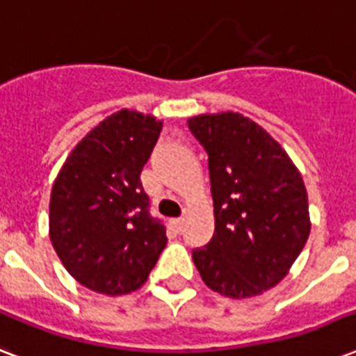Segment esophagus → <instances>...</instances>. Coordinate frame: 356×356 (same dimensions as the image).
<instances>
[{
    "instance_id": "34e87169",
    "label": "esophagus",
    "mask_w": 356,
    "mask_h": 356,
    "mask_svg": "<svg viewBox=\"0 0 356 356\" xmlns=\"http://www.w3.org/2000/svg\"><path fill=\"white\" fill-rule=\"evenodd\" d=\"M173 227L177 229V231H183L184 227V218H175V220H172Z\"/></svg>"
}]
</instances>
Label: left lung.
<instances>
[{"mask_svg":"<svg viewBox=\"0 0 356 356\" xmlns=\"http://www.w3.org/2000/svg\"><path fill=\"white\" fill-rule=\"evenodd\" d=\"M209 155L216 229L192 249L201 279L233 299L259 296L286 275L310 233L309 197L286 151L238 113L188 120Z\"/></svg>","mask_w":356,"mask_h":356,"instance_id":"8db88e82","label":"left lung"}]
</instances>
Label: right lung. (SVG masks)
I'll use <instances>...</instances> for the list:
<instances>
[{"label": "right lung", "mask_w": 356, "mask_h": 356, "mask_svg": "<svg viewBox=\"0 0 356 356\" xmlns=\"http://www.w3.org/2000/svg\"><path fill=\"white\" fill-rule=\"evenodd\" d=\"M162 122L123 108L94 127L64 162L51 190L49 234L70 275L107 296L138 290L166 248L140 173Z\"/></svg>", "instance_id": "obj_1"}]
</instances>
